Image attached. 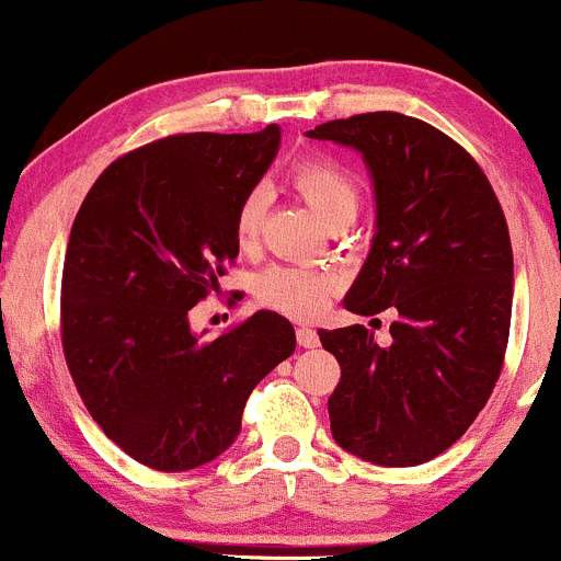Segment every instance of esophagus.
<instances>
[{
  "instance_id": "obj_1",
  "label": "esophagus",
  "mask_w": 561,
  "mask_h": 561,
  "mask_svg": "<svg viewBox=\"0 0 561 561\" xmlns=\"http://www.w3.org/2000/svg\"><path fill=\"white\" fill-rule=\"evenodd\" d=\"M297 341H299V346L316 348L319 346V332L310 330V327H297Z\"/></svg>"
}]
</instances>
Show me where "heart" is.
Returning a JSON list of instances; mask_svg holds the SVG:
<instances>
[{
    "label": "heart",
    "mask_w": 561,
    "mask_h": 561,
    "mask_svg": "<svg viewBox=\"0 0 561 561\" xmlns=\"http://www.w3.org/2000/svg\"><path fill=\"white\" fill-rule=\"evenodd\" d=\"M291 185L319 220L341 209H357V180L346 165L332 158L299 160L291 169ZM264 209H267V198L262 191H253L242 198L234 220L240 248L256 245ZM332 291H335V275L327 270L302 267V264H273L256 280L259 302L291 319H313L330 302Z\"/></svg>",
    "instance_id": "b5f03b06"
}]
</instances>
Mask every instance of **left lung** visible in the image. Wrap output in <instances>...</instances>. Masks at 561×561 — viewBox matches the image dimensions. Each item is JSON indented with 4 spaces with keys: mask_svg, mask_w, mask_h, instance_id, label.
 Segmentation results:
<instances>
[{
    "mask_svg": "<svg viewBox=\"0 0 561 561\" xmlns=\"http://www.w3.org/2000/svg\"><path fill=\"white\" fill-rule=\"evenodd\" d=\"M363 154L376 234L346 310L392 308L390 346L363 324L319 330L341 381L327 401L337 445L379 467H417L456 445L502 374L513 313L507 220L474 158L396 111L308 130Z\"/></svg>",
    "mask_w": 561,
    "mask_h": 561,
    "instance_id": "8db88e82",
    "label": "left lung"
}]
</instances>
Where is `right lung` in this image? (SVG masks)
<instances>
[{
  "mask_svg": "<svg viewBox=\"0 0 561 561\" xmlns=\"http://www.w3.org/2000/svg\"><path fill=\"white\" fill-rule=\"evenodd\" d=\"M278 144V125L165 136L116 158L76 215L65 359L94 423L144 467L187 471L229 450L253 387L297 346L275 310L215 341L187 321L240 253L237 209Z\"/></svg>",
  "mask_w": 561,
  "mask_h": 561,
  "instance_id": "right-lung-1",
  "label": "right lung"
}]
</instances>
